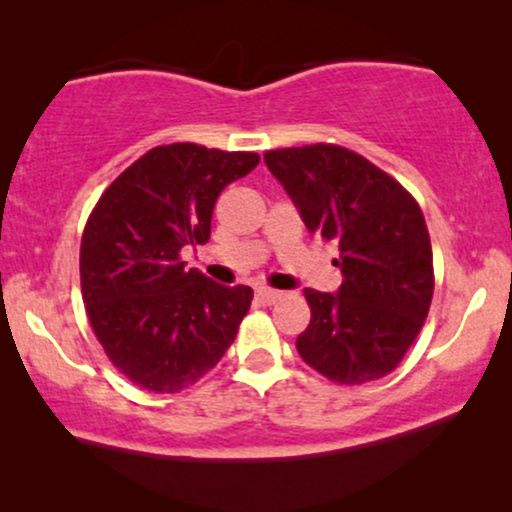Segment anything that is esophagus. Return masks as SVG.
I'll use <instances>...</instances> for the list:
<instances>
[{
  "label": "esophagus",
  "mask_w": 512,
  "mask_h": 512,
  "mask_svg": "<svg viewBox=\"0 0 512 512\" xmlns=\"http://www.w3.org/2000/svg\"><path fill=\"white\" fill-rule=\"evenodd\" d=\"M256 298L261 300L263 305H275L279 298H284V291L268 289V286H258V289H256Z\"/></svg>",
  "instance_id": "1"
}]
</instances>
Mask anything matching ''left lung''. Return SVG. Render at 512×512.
I'll list each match as a JSON object with an SVG mask.
<instances>
[{
	"instance_id": "obj_1",
	"label": "left lung",
	"mask_w": 512,
	"mask_h": 512,
	"mask_svg": "<svg viewBox=\"0 0 512 512\" xmlns=\"http://www.w3.org/2000/svg\"><path fill=\"white\" fill-rule=\"evenodd\" d=\"M263 160L305 228L340 249V289H305L312 319L298 354L333 382L380 380L429 314L433 254L422 209L396 179L342 146L279 149Z\"/></svg>"
}]
</instances>
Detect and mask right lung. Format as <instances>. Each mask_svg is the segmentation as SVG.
I'll list each match as a JSON object with an SVG mask.
<instances>
[{"label":"right lung","mask_w":512,"mask_h":512,"mask_svg":"<svg viewBox=\"0 0 512 512\" xmlns=\"http://www.w3.org/2000/svg\"><path fill=\"white\" fill-rule=\"evenodd\" d=\"M256 153L158 146L97 202L81 240V293L111 363L139 387L177 394L212 370L249 312V286H223L186 268L181 249L205 244L230 181Z\"/></svg>","instance_id":"1"}]
</instances>
